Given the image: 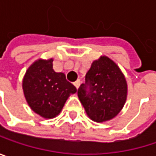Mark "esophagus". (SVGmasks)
Instances as JSON below:
<instances>
[{
    "label": "esophagus",
    "mask_w": 156,
    "mask_h": 156,
    "mask_svg": "<svg viewBox=\"0 0 156 156\" xmlns=\"http://www.w3.org/2000/svg\"><path fill=\"white\" fill-rule=\"evenodd\" d=\"M74 86L77 87V89H78V87H79V86H80V80H77V81H75L74 82Z\"/></svg>",
    "instance_id": "34e87169"
}]
</instances>
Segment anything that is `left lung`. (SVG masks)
I'll use <instances>...</instances> for the list:
<instances>
[{"mask_svg":"<svg viewBox=\"0 0 156 156\" xmlns=\"http://www.w3.org/2000/svg\"><path fill=\"white\" fill-rule=\"evenodd\" d=\"M78 96L87 116L98 123L115 117L125 106L127 82L117 64L107 56L92 62L86 74V83Z\"/></svg>","mask_w":156,"mask_h":156,"instance_id":"obj_1","label":"left lung"}]
</instances>
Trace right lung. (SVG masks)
<instances>
[{"mask_svg": "<svg viewBox=\"0 0 156 156\" xmlns=\"http://www.w3.org/2000/svg\"><path fill=\"white\" fill-rule=\"evenodd\" d=\"M22 89L30 109L46 119L59 115L69 97L77 92L64 73L55 72L52 58H39L28 68Z\"/></svg>", "mask_w": 156, "mask_h": 156, "instance_id": "obj_1", "label": "right lung"}]
</instances>
